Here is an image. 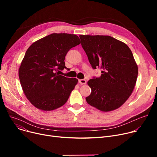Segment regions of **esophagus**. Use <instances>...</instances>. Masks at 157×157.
<instances>
[{"label":"esophagus","mask_w":157,"mask_h":157,"mask_svg":"<svg viewBox=\"0 0 157 157\" xmlns=\"http://www.w3.org/2000/svg\"><path fill=\"white\" fill-rule=\"evenodd\" d=\"M79 83L81 84V85H85L86 83V81L84 79H79Z\"/></svg>","instance_id":"1"}]
</instances>
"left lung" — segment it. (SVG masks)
<instances>
[{
	"instance_id": "1",
	"label": "left lung",
	"mask_w": 157,
	"mask_h": 157,
	"mask_svg": "<svg viewBox=\"0 0 157 157\" xmlns=\"http://www.w3.org/2000/svg\"><path fill=\"white\" fill-rule=\"evenodd\" d=\"M81 46L99 78L88 81L92 92L86 102L102 111L116 109L125 103L134 88L137 65L128 46L109 36L81 35Z\"/></svg>"
}]
</instances>
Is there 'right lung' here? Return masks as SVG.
I'll return each mask as SVG.
<instances>
[{"mask_svg": "<svg viewBox=\"0 0 157 157\" xmlns=\"http://www.w3.org/2000/svg\"><path fill=\"white\" fill-rule=\"evenodd\" d=\"M80 43L76 35L52 34L28 48L19 69V78L25 95L36 108L52 111L67 101L78 80L59 72L69 70L65 56Z\"/></svg>", "mask_w": 157, "mask_h": 157, "instance_id": "obj_1", "label": "right lung"}]
</instances>
